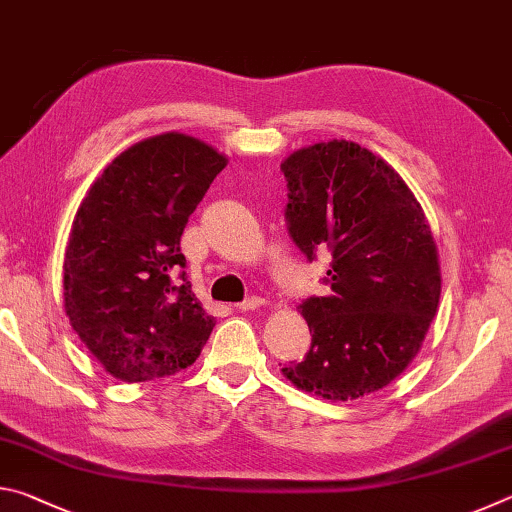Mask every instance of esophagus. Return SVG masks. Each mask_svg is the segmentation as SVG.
I'll use <instances>...</instances> for the list:
<instances>
[{
    "label": "esophagus",
    "mask_w": 512,
    "mask_h": 512,
    "mask_svg": "<svg viewBox=\"0 0 512 512\" xmlns=\"http://www.w3.org/2000/svg\"><path fill=\"white\" fill-rule=\"evenodd\" d=\"M262 305H264V298H259V296H250V298H246V300H241L239 305H237V309H239V311H253V309L262 307Z\"/></svg>",
    "instance_id": "1"
}]
</instances>
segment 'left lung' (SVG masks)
<instances>
[{
	"mask_svg": "<svg viewBox=\"0 0 512 512\" xmlns=\"http://www.w3.org/2000/svg\"><path fill=\"white\" fill-rule=\"evenodd\" d=\"M293 244L329 264L327 296L302 300L305 359L284 377L327 400H357L400 375L418 354L440 298L436 244L404 180L359 144L334 140L282 162Z\"/></svg>",
	"mask_w": 512,
	"mask_h": 512,
	"instance_id": "left-lung-1",
	"label": "left lung"
}]
</instances>
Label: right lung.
<instances>
[{
    "instance_id": "obj_1",
    "label": "right lung",
    "mask_w": 512,
    "mask_h": 512,
    "mask_svg": "<svg viewBox=\"0 0 512 512\" xmlns=\"http://www.w3.org/2000/svg\"><path fill=\"white\" fill-rule=\"evenodd\" d=\"M212 146L164 133L131 146L76 212L63 284L74 332L121 381L192 366L214 318L196 300L180 237L225 167Z\"/></svg>"
}]
</instances>
